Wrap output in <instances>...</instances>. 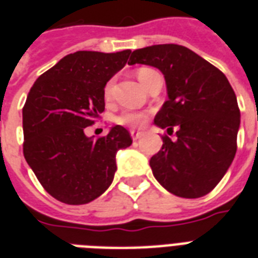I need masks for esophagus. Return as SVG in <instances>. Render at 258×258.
Listing matches in <instances>:
<instances>
[{"label":"esophagus","mask_w":258,"mask_h":258,"mask_svg":"<svg viewBox=\"0 0 258 258\" xmlns=\"http://www.w3.org/2000/svg\"><path fill=\"white\" fill-rule=\"evenodd\" d=\"M145 134L141 133V131H135V130H131V137H133L134 141H138V139H141Z\"/></svg>","instance_id":"1"}]
</instances>
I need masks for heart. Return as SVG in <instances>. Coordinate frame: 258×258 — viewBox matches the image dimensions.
<instances>
[{
    "mask_svg": "<svg viewBox=\"0 0 258 258\" xmlns=\"http://www.w3.org/2000/svg\"><path fill=\"white\" fill-rule=\"evenodd\" d=\"M155 71L150 70V68H141L138 70L137 76L139 79V82L145 86L146 82L149 76ZM113 88V80H109L104 87V96L105 99H109L111 97V93H112ZM117 123L124 125H130V127H134V128H138V127H143L147 121V113L145 112H138V111H125V112L120 113L116 119Z\"/></svg>",
    "mask_w": 258,
    "mask_h": 258,
    "instance_id": "b5f03b06",
    "label": "heart"
}]
</instances>
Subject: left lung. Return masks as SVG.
Masks as SVG:
<instances>
[{"mask_svg":"<svg viewBox=\"0 0 258 258\" xmlns=\"http://www.w3.org/2000/svg\"><path fill=\"white\" fill-rule=\"evenodd\" d=\"M128 64L163 74L169 99L154 124L178 128L175 141L162 138V149L150 159L155 179L174 196H206L224 178L237 151L240 109L230 83L218 68L176 44L134 50Z\"/></svg>","mask_w":258,"mask_h":258,"instance_id":"left-lung-1","label":"left lung"}]
</instances>
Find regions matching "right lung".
Returning a JSON list of instances; mask_svg holds the SVG:
<instances>
[{
  "instance_id": "obj_1",
  "label": "right lung",
  "mask_w": 258,
  "mask_h": 258,
  "mask_svg": "<svg viewBox=\"0 0 258 258\" xmlns=\"http://www.w3.org/2000/svg\"><path fill=\"white\" fill-rule=\"evenodd\" d=\"M131 50L67 54L34 82L22 108L24 157L42 187L60 202L84 205L112 183L116 153L133 143L113 125L105 137L84 128L104 111V87L125 66Z\"/></svg>"
}]
</instances>
